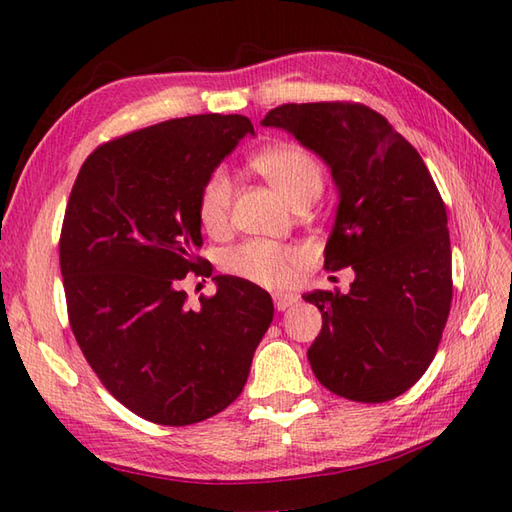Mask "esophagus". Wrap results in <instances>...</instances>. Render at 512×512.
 I'll return each instance as SVG.
<instances>
[{"mask_svg":"<svg viewBox=\"0 0 512 512\" xmlns=\"http://www.w3.org/2000/svg\"><path fill=\"white\" fill-rule=\"evenodd\" d=\"M273 301H275V308L279 312H286L290 306H295L297 297L295 295H281V292H277V295H273Z\"/></svg>","mask_w":512,"mask_h":512,"instance_id":"34e87169","label":"esophagus"}]
</instances>
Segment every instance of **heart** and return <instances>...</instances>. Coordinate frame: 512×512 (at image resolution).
I'll return each instance as SVG.
<instances>
[{
  "label": "heart",
  "mask_w": 512,
  "mask_h": 512,
  "mask_svg": "<svg viewBox=\"0 0 512 512\" xmlns=\"http://www.w3.org/2000/svg\"><path fill=\"white\" fill-rule=\"evenodd\" d=\"M253 169L264 176L284 198L297 206L303 200H314L323 187V171L306 149L295 143H277L253 156ZM233 182L228 171L215 169L204 180L198 198V220L209 235H222L231 220ZM308 255L299 246L250 242L228 250L224 268L235 277L264 288H286L306 266Z\"/></svg>",
  "instance_id": "heart-1"
}]
</instances>
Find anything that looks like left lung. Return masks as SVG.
<instances>
[{
  "label": "left lung",
  "mask_w": 512,
  "mask_h": 512,
  "mask_svg": "<svg viewBox=\"0 0 512 512\" xmlns=\"http://www.w3.org/2000/svg\"><path fill=\"white\" fill-rule=\"evenodd\" d=\"M330 167L339 209L325 268L352 266L350 292L314 290L323 328L308 361L319 383L356 402L416 385L438 352L453 279L447 206L420 154L361 103H286L262 121Z\"/></svg>",
  "instance_id": "1"
}]
</instances>
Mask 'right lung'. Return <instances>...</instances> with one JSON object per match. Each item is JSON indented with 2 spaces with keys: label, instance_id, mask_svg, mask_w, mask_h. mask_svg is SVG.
<instances>
[{
  "label": "right lung",
  "instance_id": "1",
  "mask_svg": "<svg viewBox=\"0 0 512 512\" xmlns=\"http://www.w3.org/2000/svg\"><path fill=\"white\" fill-rule=\"evenodd\" d=\"M253 123L171 118L96 147L76 176L59 239L68 319L85 361L136 416L195 424L242 394L273 299L246 279L187 306L180 281L211 275L198 198Z\"/></svg>",
  "mask_w": 512,
  "mask_h": 512
}]
</instances>
